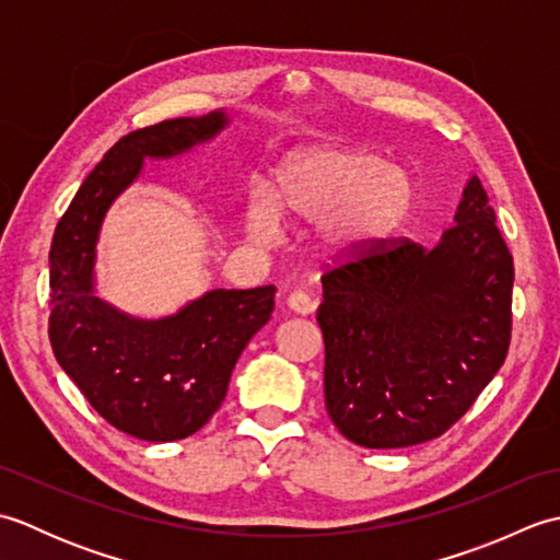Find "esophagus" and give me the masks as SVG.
Segmentation results:
<instances>
[{
  "label": "esophagus",
  "instance_id": "obj_1",
  "mask_svg": "<svg viewBox=\"0 0 560 560\" xmlns=\"http://www.w3.org/2000/svg\"><path fill=\"white\" fill-rule=\"evenodd\" d=\"M287 303H289V311H293L295 315H311L317 307V301L311 299L305 291H293Z\"/></svg>",
  "mask_w": 560,
  "mask_h": 560
}]
</instances>
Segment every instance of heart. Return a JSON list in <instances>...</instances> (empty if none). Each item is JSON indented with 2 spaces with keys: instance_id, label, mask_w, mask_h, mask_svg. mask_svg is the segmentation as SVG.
<instances>
[{
  "instance_id": "heart-1",
  "label": "heart",
  "mask_w": 560,
  "mask_h": 560,
  "mask_svg": "<svg viewBox=\"0 0 560 560\" xmlns=\"http://www.w3.org/2000/svg\"><path fill=\"white\" fill-rule=\"evenodd\" d=\"M416 199L411 175L380 153L319 147L273 173L271 192L247 205V231L259 243L279 235L281 219L319 223V241L335 255H355L397 231Z\"/></svg>"
}]
</instances>
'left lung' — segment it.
I'll return each mask as SVG.
<instances>
[{"instance_id":"obj_1","label":"left lung","mask_w":560,"mask_h":560,"mask_svg":"<svg viewBox=\"0 0 560 560\" xmlns=\"http://www.w3.org/2000/svg\"><path fill=\"white\" fill-rule=\"evenodd\" d=\"M513 255L477 175L433 249L377 241L323 273L325 404L351 443L409 447L443 435L503 365Z\"/></svg>"}]
</instances>
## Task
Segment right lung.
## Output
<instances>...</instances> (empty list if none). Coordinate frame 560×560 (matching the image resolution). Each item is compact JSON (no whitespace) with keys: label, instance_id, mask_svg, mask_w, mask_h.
I'll list each match as a JSON object with an SVG mask.
<instances>
[{"label":"right lung","instance_id":"right-lung-1","mask_svg":"<svg viewBox=\"0 0 560 560\" xmlns=\"http://www.w3.org/2000/svg\"><path fill=\"white\" fill-rule=\"evenodd\" d=\"M225 122L219 110L125 135L89 173L52 235L47 335L55 359L105 421L149 443L183 440L217 413L235 361L269 323L277 289H217L171 317L135 319L93 293L98 231L144 159H171L217 137Z\"/></svg>","mask_w":560,"mask_h":560}]
</instances>
